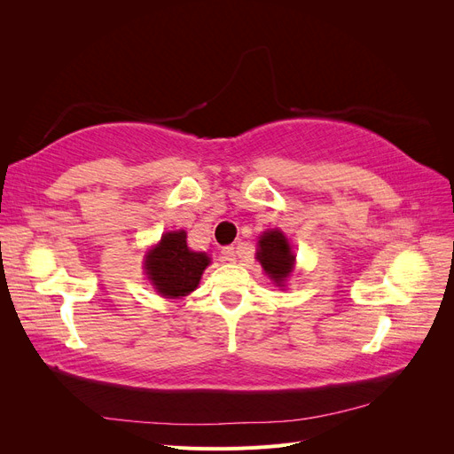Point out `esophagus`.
Returning <instances> with one entry per match:
<instances>
[{"instance_id": "obj_1", "label": "esophagus", "mask_w": 454, "mask_h": 454, "mask_svg": "<svg viewBox=\"0 0 454 454\" xmlns=\"http://www.w3.org/2000/svg\"><path fill=\"white\" fill-rule=\"evenodd\" d=\"M222 255L225 261H235L237 259V252L232 246H225V248H222Z\"/></svg>"}]
</instances>
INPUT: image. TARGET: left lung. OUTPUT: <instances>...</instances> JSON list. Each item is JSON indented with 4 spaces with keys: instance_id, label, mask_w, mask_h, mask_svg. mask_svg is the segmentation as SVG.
Masks as SVG:
<instances>
[{
    "instance_id": "obj_1",
    "label": "left lung",
    "mask_w": 454,
    "mask_h": 454,
    "mask_svg": "<svg viewBox=\"0 0 454 454\" xmlns=\"http://www.w3.org/2000/svg\"><path fill=\"white\" fill-rule=\"evenodd\" d=\"M257 259L261 267L278 286H282L284 280L290 277L295 261L290 242H287L280 231H269L259 239Z\"/></svg>"
}]
</instances>
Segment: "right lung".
Listing matches in <instances>:
<instances>
[{
  "label": "right lung",
  "mask_w": 454,
  "mask_h": 454,
  "mask_svg": "<svg viewBox=\"0 0 454 454\" xmlns=\"http://www.w3.org/2000/svg\"><path fill=\"white\" fill-rule=\"evenodd\" d=\"M210 257L187 248L185 231L167 232L147 255L145 270L149 280L167 297H184L193 292Z\"/></svg>",
  "instance_id": "add662e5"
}]
</instances>
